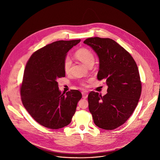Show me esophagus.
Segmentation results:
<instances>
[{"label": "esophagus", "mask_w": 160, "mask_h": 160, "mask_svg": "<svg viewBox=\"0 0 160 160\" xmlns=\"http://www.w3.org/2000/svg\"><path fill=\"white\" fill-rule=\"evenodd\" d=\"M87 97H88L87 93H86V92H82V98H83V99H86V98H87Z\"/></svg>", "instance_id": "obj_1"}]
</instances>
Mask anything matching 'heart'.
Instances as JSON below:
<instances>
[{"label":"heart","mask_w":160,"mask_h":160,"mask_svg":"<svg viewBox=\"0 0 160 160\" xmlns=\"http://www.w3.org/2000/svg\"><path fill=\"white\" fill-rule=\"evenodd\" d=\"M75 57L80 60L81 62L84 63L87 66H89L91 64H94V56L92 52L90 50L83 48L78 49L75 53ZM71 66H72V60L69 57H66L63 61V70L64 72L68 74L70 73L71 71ZM89 80L87 81H82L80 82V85L82 87H87V82H88Z\"/></svg>","instance_id":"obj_1"}]
</instances>
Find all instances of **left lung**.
<instances>
[{"mask_svg":"<svg viewBox=\"0 0 160 160\" xmlns=\"http://www.w3.org/2000/svg\"><path fill=\"white\" fill-rule=\"evenodd\" d=\"M83 43L97 53L98 79L104 80L108 86L104 96L93 91L89 93V111L98 127L117 128L130 118L138 104L142 83L138 66L130 54L111 38L91 37Z\"/></svg>","mask_w":160,"mask_h":160,"instance_id":"obj_1","label":"left lung"}]
</instances>
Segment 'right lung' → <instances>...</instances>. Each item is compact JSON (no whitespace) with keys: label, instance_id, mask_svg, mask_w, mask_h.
<instances>
[{"label":"right lung","instance_id":"add662e5","mask_svg":"<svg viewBox=\"0 0 160 160\" xmlns=\"http://www.w3.org/2000/svg\"><path fill=\"white\" fill-rule=\"evenodd\" d=\"M80 42H54L35 51L27 62L20 87L21 101L32 117L46 128L69 125L82 98L78 90L61 93L58 82L65 77L63 61L67 52Z\"/></svg>","mask_w":160,"mask_h":160}]
</instances>
